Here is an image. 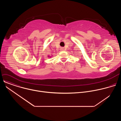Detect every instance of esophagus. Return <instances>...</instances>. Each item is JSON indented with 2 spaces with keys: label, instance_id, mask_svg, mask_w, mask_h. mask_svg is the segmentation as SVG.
Returning a JSON list of instances; mask_svg holds the SVG:
<instances>
[{
  "label": "esophagus",
  "instance_id": "1",
  "mask_svg": "<svg viewBox=\"0 0 121 121\" xmlns=\"http://www.w3.org/2000/svg\"><path fill=\"white\" fill-rule=\"evenodd\" d=\"M61 50H64V48H61Z\"/></svg>",
  "mask_w": 121,
  "mask_h": 121
}]
</instances>
